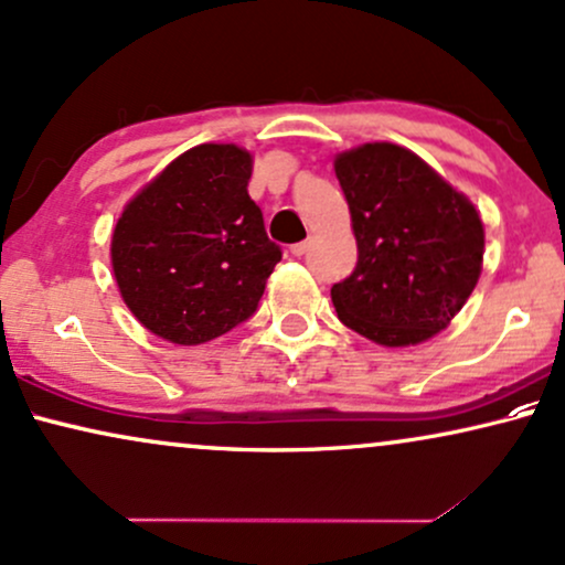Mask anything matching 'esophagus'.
I'll list each match as a JSON object with an SVG mask.
<instances>
[{
    "label": "esophagus",
    "mask_w": 565,
    "mask_h": 565,
    "mask_svg": "<svg viewBox=\"0 0 565 565\" xmlns=\"http://www.w3.org/2000/svg\"><path fill=\"white\" fill-rule=\"evenodd\" d=\"M307 249H310V242H297V245H291V255H297V258H302Z\"/></svg>",
    "instance_id": "obj_1"
}]
</instances>
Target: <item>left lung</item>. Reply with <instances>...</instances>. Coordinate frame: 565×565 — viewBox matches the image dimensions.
<instances>
[{
	"label": "left lung",
	"mask_w": 565,
	"mask_h": 565,
	"mask_svg": "<svg viewBox=\"0 0 565 565\" xmlns=\"http://www.w3.org/2000/svg\"><path fill=\"white\" fill-rule=\"evenodd\" d=\"M333 169L356 239L352 276L331 287L341 323L383 347L440 333L480 278V213L417 153L394 142L339 153Z\"/></svg>",
	"instance_id": "1"
}]
</instances>
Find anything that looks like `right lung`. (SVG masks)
<instances>
[{
	"mask_svg": "<svg viewBox=\"0 0 565 565\" xmlns=\"http://www.w3.org/2000/svg\"><path fill=\"white\" fill-rule=\"evenodd\" d=\"M253 156L203 142L148 182L111 234L125 305L148 331L195 347L258 310L281 247L247 195Z\"/></svg>",
	"mask_w": 565,
	"mask_h": 565,
	"instance_id": "add662e5",
	"label": "right lung"
}]
</instances>
